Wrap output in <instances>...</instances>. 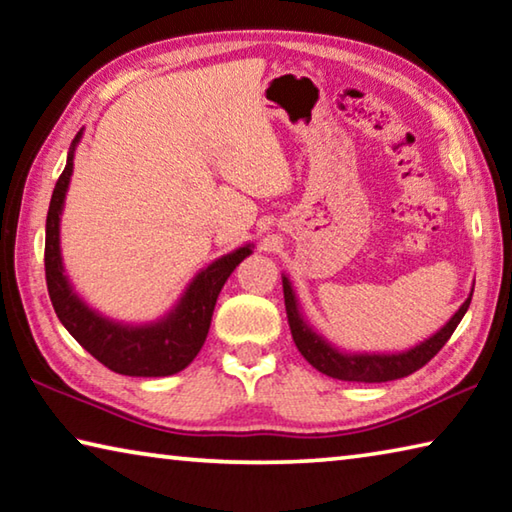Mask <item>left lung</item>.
I'll use <instances>...</instances> for the list:
<instances>
[{
	"mask_svg": "<svg viewBox=\"0 0 512 512\" xmlns=\"http://www.w3.org/2000/svg\"><path fill=\"white\" fill-rule=\"evenodd\" d=\"M282 291H285V307H287V319L291 328V337L300 351V355L312 364L314 369L326 373L330 378L348 380V383H387V380L405 378L410 373L424 367L431 362L440 348L449 342L453 330L458 328V323L465 316L469 303H472V294L467 296L465 303L460 305V310L451 316L444 326L435 332L433 337L424 339V342L412 346L410 351L403 353H344L328 344L326 339L307 326L303 314H300L298 300L294 294V287L287 275H282Z\"/></svg>",
	"mask_w": 512,
	"mask_h": 512,
	"instance_id": "obj_1",
	"label": "left lung"
}]
</instances>
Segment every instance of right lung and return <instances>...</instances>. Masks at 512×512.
<instances>
[{"instance_id":"add662e5","label":"right lung","mask_w":512,"mask_h":512,"mask_svg":"<svg viewBox=\"0 0 512 512\" xmlns=\"http://www.w3.org/2000/svg\"><path fill=\"white\" fill-rule=\"evenodd\" d=\"M81 139L77 132L70 145L66 168L54 186L50 212L45 225V280L54 312L77 342L93 355L104 367L123 373V376L159 378L189 367L193 358L205 344L216 298L232 271L253 253V246L246 243L232 253L218 257L207 269H202L191 285L186 287L182 298L164 319L145 323V326H125L95 312L81 300L63 271L59 223L63 212V200L72 175V159Z\"/></svg>"}]
</instances>
